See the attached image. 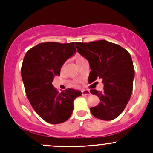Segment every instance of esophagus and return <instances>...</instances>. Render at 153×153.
Returning <instances> with one entry per match:
<instances>
[{"mask_svg": "<svg viewBox=\"0 0 153 153\" xmlns=\"http://www.w3.org/2000/svg\"><path fill=\"white\" fill-rule=\"evenodd\" d=\"M82 95H84V96H86V95H90V92H89V90H88V89H84V90H82Z\"/></svg>", "mask_w": 153, "mask_h": 153, "instance_id": "1", "label": "esophagus"}]
</instances>
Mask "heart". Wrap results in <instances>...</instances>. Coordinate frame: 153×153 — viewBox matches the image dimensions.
Here are the masks:
<instances>
[{"label": "heart", "mask_w": 153, "mask_h": 153, "mask_svg": "<svg viewBox=\"0 0 153 153\" xmlns=\"http://www.w3.org/2000/svg\"><path fill=\"white\" fill-rule=\"evenodd\" d=\"M84 58H83L82 56H79V55H78V56L76 57V62L78 63V62H80V61H82V60H84Z\"/></svg>", "instance_id": "b5f03b06"}]
</instances>
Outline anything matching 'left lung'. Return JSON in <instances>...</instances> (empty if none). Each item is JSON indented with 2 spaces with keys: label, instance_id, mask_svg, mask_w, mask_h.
I'll list each match as a JSON object with an SVG mask.
<instances>
[{
  "label": "left lung",
  "instance_id": "obj_1",
  "mask_svg": "<svg viewBox=\"0 0 153 153\" xmlns=\"http://www.w3.org/2000/svg\"><path fill=\"white\" fill-rule=\"evenodd\" d=\"M75 44L78 53L89 63V82L101 79L104 84L102 92L90 89L100 99L98 105L90 108V112L98 119H115L124 111L132 95L135 69L130 54L121 46L105 40Z\"/></svg>",
  "mask_w": 153,
  "mask_h": 153
}]
</instances>
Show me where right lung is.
<instances>
[{"mask_svg": "<svg viewBox=\"0 0 153 153\" xmlns=\"http://www.w3.org/2000/svg\"><path fill=\"white\" fill-rule=\"evenodd\" d=\"M75 52L74 42H45L31 48L24 56L21 77L26 94L34 110L49 124L69 119L74 100L81 95V91L72 89L59 92L52 84L64 62Z\"/></svg>", "mask_w": 153, "mask_h": 153, "instance_id": "add662e5", "label": "right lung"}]
</instances>
